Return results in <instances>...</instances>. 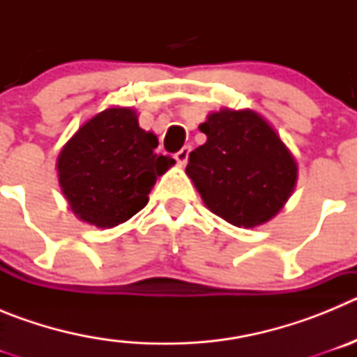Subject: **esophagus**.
Listing matches in <instances>:
<instances>
[{
    "label": "esophagus",
    "instance_id": "1",
    "mask_svg": "<svg viewBox=\"0 0 357 357\" xmlns=\"http://www.w3.org/2000/svg\"><path fill=\"white\" fill-rule=\"evenodd\" d=\"M189 153H191V146L181 148V150H178V151H176V153H175L176 162H178V164H185V162H188Z\"/></svg>",
    "mask_w": 357,
    "mask_h": 357
}]
</instances>
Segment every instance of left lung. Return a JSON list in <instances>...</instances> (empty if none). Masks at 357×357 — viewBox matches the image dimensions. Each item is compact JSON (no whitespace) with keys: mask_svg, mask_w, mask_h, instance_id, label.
Wrapping results in <instances>:
<instances>
[{"mask_svg":"<svg viewBox=\"0 0 357 357\" xmlns=\"http://www.w3.org/2000/svg\"><path fill=\"white\" fill-rule=\"evenodd\" d=\"M206 144L189 153V178L202 200L236 227L268 222L296 182V164L270 125L252 110L213 112L200 125Z\"/></svg>","mask_w":357,"mask_h":357,"instance_id":"obj_1","label":"left lung"}]
</instances>
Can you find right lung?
I'll return each mask as SVG.
<instances>
[{
    "label": "right lung",
    "mask_w": 357,
    "mask_h": 357,
    "mask_svg": "<svg viewBox=\"0 0 357 357\" xmlns=\"http://www.w3.org/2000/svg\"><path fill=\"white\" fill-rule=\"evenodd\" d=\"M132 109H107L73 135L59 155V182L73 213L110 229L148 204L157 176L175 164Z\"/></svg>",
    "instance_id": "1"
}]
</instances>
